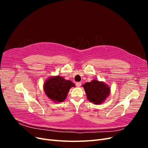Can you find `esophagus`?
<instances>
[{
	"mask_svg": "<svg viewBox=\"0 0 148 148\" xmlns=\"http://www.w3.org/2000/svg\"><path fill=\"white\" fill-rule=\"evenodd\" d=\"M76 85H77V87H80V86H81V85H82V83L81 82H77V83H76Z\"/></svg>",
	"mask_w": 148,
	"mask_h": 148,
	"instance_id": "obj_1",
	"label": "esophagus"
}]
</instances>
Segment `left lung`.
I'll return each mask as SVG.
<instances>
[{"label": "left lung", "mask_w": 148, "mask_h": 148, "mask_svg": "<svg viewBox=\"0 0 148 148\" xmlns=\"http://www.w3.org/2000/svg\"><path fill=\"white\" fill-rule=\"evenodd\" d=\"M87 99L93 104L99 105L104 102L110 93V88L104 82L96 79L82 85Z\"/></svg>", "instance_id": "1"}]
</instances>
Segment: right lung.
I'll return each instance as SVG.
<instances>
[{"label": "right lung", "mask_w": 148, "mask_h": 148, "mask_svg": "<svg viewBox=\"0 0 148 148\" xmlns=\"http://www.w3.org/2000/svg\"><path fill=\"white\" fill-rule=\"evenodd\" d=\"M75 84L61 76H52L44 83L43 89L49 99L54 102H61L66 99L71 88Z\"/></svg>", "instance_id": "right-lung-1"}]
</instances>
